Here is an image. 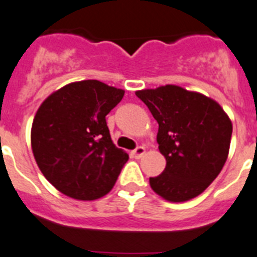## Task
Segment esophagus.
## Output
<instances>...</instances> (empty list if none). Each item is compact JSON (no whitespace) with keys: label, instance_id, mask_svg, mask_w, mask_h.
Segmentation results:
<instances>
[{"label":"esophagus","instance_id":"obj_1","mask_svg":"<svg viewBox=\"0 0 257 257\" xmlns=\"http://www.w3.org/2000/svg\"><path fill=\"white\" fill-rule=\"evenodd\" d=\"M145 153H146V150L144 146H139V148L133 150V155H135V158H137V159H140L141 157H144V154H145Z\"/></svg>","mask_w":257,"mask_h":257}]
</instances>
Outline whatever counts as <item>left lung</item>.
<instances>
[{
    "label": "left lung",
    "mask_w": 257,
    "mask_h": 257,
    "mask_svg": "<svg viewBox=\"0 0 257 257\" xmlns=\"http://www.w3.org/2000/svg\"><path fill=\"white\" fill-rule=\"evenodd\" d=\"M158 122L157 142L166 169L150 187L167 201L201 195L221 172L231 141L232 124L218 103L200 92L166 85L136 91Z\"/></svg>",
    "instance_id": "8db88e82"
}]
</instances>
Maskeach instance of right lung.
<instances>
[{
    "mask_svg": "<svg viewBox=\"0 0 257 257\" xmlns=\"http://www.w3.org/2000/svg\"><path fill=\"white\" fill-rule=\"evenodd\" d=\"M124 90L96 79L73 82L45 99L31 128V148L45 179L83 201L107 195L128 154L112 142L105 116Z\"/></svg>",
    "mask_w": 257,
    "mask_h": 257,
    "instance_id": "1",
    "label": "right lung"
}]
</instances>
